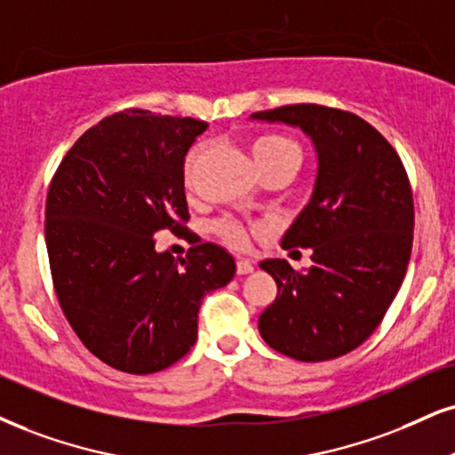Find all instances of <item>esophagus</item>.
Segmentation results:
<instances>
[{"instance_id": "esophagus-1", "label": "esophagus", "mask_w": 455, "mask_h": 455, "mask_svg": "<svg viewBox=\"0 0 455 455\" xmlns=\"http://www.w3.org/2000/svg\"><path fill=\"white\" fill-rule=\"evenodd\" d=\"M236 272L238 274H251L253 272V263L249 259H236Z\"/></svg>"}]
</instances>
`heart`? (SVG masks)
I'll return each instance as SVG.
<instances>
[{"mask_svg":"<svg viewBox=\"0 0 455 455\" xmlns=\"http://www.w3.org/2000/svg\"><path fill=\"white\" fill-rule=\"evenodd\" d=\"M206 154V141H196L189 145L185 151L181 162V179L185 189H194L196 175H198V166ZM251 154H253L255 166L259 168L263 177L272 175L276 171H291L295 172L301 162V148L287 134L280 132H261L257 134L253 145H251ZM212 234L221 240L223 244L232 246V249H244L249 244L251 232H259V226L246 228L238 219L223 217L217 219L211 226Z\"/></svg>","mask_w":455,"mask_h":455,"instance_id":"obj_1","label":"heart"}]
</instances>
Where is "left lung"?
<instances>
[{"instance_id": "obj_1", "label": "left lung", "mask_w": 455, "mask_h": 455, "mask_svg": "<svg viewBox=\"0 0 455 455\" xmlns=\"http://www.w3.org/2000/svg\"><path fill=\"white\" fill-rule=\"evenodd\" d=\"M310 134L318 179L283 249H312L310 270L261 261L278 295L259 333L280 355L331 361L378 329L405 278L413 244V194L396 149L350 111L299 103L253 114Z\"/></svg>"}]
</instances>
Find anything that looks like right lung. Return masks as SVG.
<instances>
[{"instance_id":"obj_1","label":"right lung","mask_w":455,"mask_h":455,"mask_svg":"<svg viewBox=\"0 0 455 455\" xmlns=\"http://www.w3.org/2000/svg\"><path fill=\"white\" fill-rule=\"evenodd\" d=\"M206 128L196 117L124 109L67 151L46 196V249L56 299L94 356L117 371L171 367L198 338L206 293L236 266L221 246L196 243L181 259L156 234L188 232L181 162Z\"/></svg>"}]
</instances>
